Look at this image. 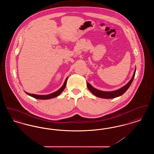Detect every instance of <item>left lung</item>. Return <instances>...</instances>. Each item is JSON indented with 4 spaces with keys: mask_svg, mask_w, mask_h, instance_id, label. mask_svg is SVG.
Returning a JSON list of instances; mask_svg holds the SVG:
<instances>
[{
    "mask_svg": "<svg viewBox=\"0 0 154 154\" xmlns=\"http://www.w3.org/2000/svg\"><path fill=\"white\" fill-rule=\"evenodd\" d=\"M135 73H136V69L134 72L133 75L132 77V79L129 81V82L125 85L124 87H122L118 90L114 91H111V92H105V91H102L100 90H98L96 88H94L89 83L87 82V87L88 89L91 91L92 94H93L94 95L100 97V98H103V99H112V98H115L118 97L119 96H121L124 94L125 92L128 90V89L129 88L132 84V81L134 79V75H135Z\"/></svg>",
    "mask_w": 154,
    "mask_h": 154,
    "instance_id": "left-lung-1",
    "label": "left lung"
}]
</instances>
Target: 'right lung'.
I'll use <instances>...</instances> for the list:
<instances>
[{
  "mask_svg": "<svg viewBox=\"0 0 154 154\" xmlns=\"http://www.w3.org/2000/svg\"><path fill=\"white\" fill-rule=\"evenodd\" d=\"M67 78L66 79V80L65 81L63 85H62V87L61 88H60L59 90H58L57 91L54 92V93H52L51 94H49V95H35V94H29L28 92H26L25 93L28 95L30 96L35 99H42V100H46V99H50L52 98H54V97H55L59 95L63 91V90L65 89V88L66 87V83H67Z\"/></svg>",
  "mask_w": 154,
  "mask_h": 154,
  "instance_id": "1",
  "label": "right lung"
}]
</instances>
